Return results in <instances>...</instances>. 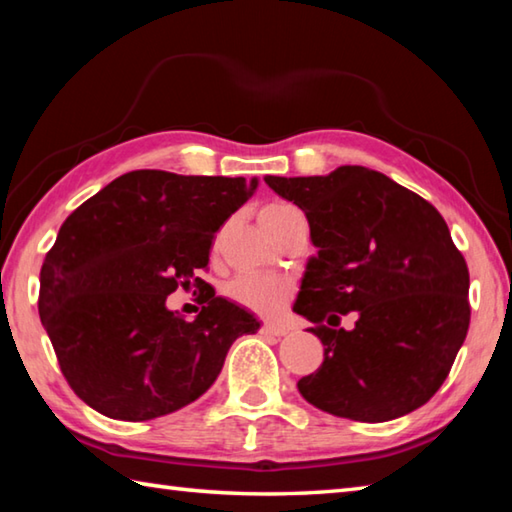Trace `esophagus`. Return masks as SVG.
<instances>
[{
  "label": "esophagus",
  "instance_id": "1",
  "mask_svg": "<svg viewBox=\"0 0 512 512\" xmlns=\"http://www.w3.org/2000/svg\"><path fill=\"white\" fill-rule=\"evenodd\" d=\"M262 332L268 334V336H284L289 332V327L282 325V323H264Z\"/></svg>",
  "mask_w": 512,
  "mask_h": 512
}]
</instances>
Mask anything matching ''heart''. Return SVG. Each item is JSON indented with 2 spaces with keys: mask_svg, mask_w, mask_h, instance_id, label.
<instances>
[{
  "mask_svg": "<svg viewBox=\"0 0 512 512\" xmlns=\"http://www.w3.org/2000/svg\"><path fill=\"white\" fill-rule=\"evenodd\" d=\"M296 210L289 203H271L259 212V219H273L284 212ZM225 296L235 300L237 305L264 316H275L287 307L291 300V284L284 277L264 275V273H246L232 280L225 287Z\"/></svg>",
  "mask_w": 512,
  "mask_h": 512,
  "instance_id": "1",
  "label": "heart"
}]
</instances>
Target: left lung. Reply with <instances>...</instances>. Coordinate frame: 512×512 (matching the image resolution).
Masks as SVG:
<instances>
[{
    "mask_svg": "<svg viewBox=\"0 0 512 512\" xmlns=\"http://www.w3.org/2000/svg\"><path fill=\"white\" fill-rule=\"evenodd\" d=\"M305 212L311 244L293 311L325 345L298 381L316 409L386 422L420 409L447 379L470 327V273L440 212L366 167L327 176H266ZM354 310V330L338 327Z\"/></svg>",
    "mask_w": 512,
    "mask_h": 512,
    "instance_id": "1",
    "label": "left lung"
}]
</instances>
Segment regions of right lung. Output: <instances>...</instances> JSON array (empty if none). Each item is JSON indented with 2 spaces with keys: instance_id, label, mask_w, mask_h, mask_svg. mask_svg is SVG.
Wrapping results in <instances>:
<instances>
[{
  "instance_id": "add662e5",
  "label": "right lung",
  "mask_w": 512,
  "mask_h": 512,
  "mask_svg": "<svg viewBox=\"0 0 512 512\" xmlns=\"http://www.w3.org/2000/svg\"><path fill=\"white\" fill-rule=\"evenodd\" d=\"M257 185L140 169L60 225L42 262L38 311L67 384L94 411L144 422L183 409L214 384L230 345L257 332L248 309L196 277L214 232ZM192 281L204 309L185 321L166 296Z\"/></svg>"
}]
</instances>
